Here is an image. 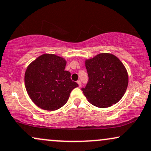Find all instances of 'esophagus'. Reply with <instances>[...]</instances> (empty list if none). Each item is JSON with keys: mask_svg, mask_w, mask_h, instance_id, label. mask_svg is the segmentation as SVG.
<instances>
[{"mask_svg": "<svg viewBox=\"0 0 151 151\" xmlns=\"http://www.w3.org/2000/svg\"><path fill=\"white\" fill-rule=\"evenodd\" d=\"M77 83H78V85H79V86L80 87V86H81V81H80V80H78V81H77Z\"/></svg>", "mask_w": 151, "mask_h": 151, "instance_id": "obj_1", "label": "esophagus"}]
</instances>
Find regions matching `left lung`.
I'll return each instance as SVG.
<instances>
[{"label": "left lung", "instance_id": "left-lung-1", "mask_svg": "<svg viewBox=\"0 0 151 151\" xmlns=\"http://www.w3.org/2000/svg\"><path fill=\"white\" fill-rule=\"evenodd\" d=\"M85 65L88 81L83 94L98 108H105L117 103L128 86V74L122 63L112 54L100 53L86 60Z\"/></svg>", "mask_w": 151, "mask_h": 151}]
</instances>
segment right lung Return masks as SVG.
<instances>
[{
    "label": "right lung",
    "instance_id": "add662e5",
    "mask_svg": "<svg viewBox=\"0 0 151 151\" xmlns=\"http://www.w3.org/2000/svg\"><path fill=\"white\" fill-rule=\"evenodd\" d=\"M66 60L54 54H43L27 67L25 87L32 101L39 108L52 111L63 107L72 90L79 86L65 71Z\"/></svg>",
    "mask_w": 151,
    "mask_h": 151
}]
</instances>
